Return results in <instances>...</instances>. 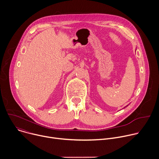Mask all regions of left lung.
Listing matches in <instances>:
<instances>
[{
	"label": "left lung",
	"instance_id": "1",
	"mask_svg": "<svg viewBox=\"0 0 159 159\" xmlns=\"http://www.w3.org/2000/svg\"><path fill=\"white\" fill-rule=\"evenodd\" d=\"M127 106H128V105H127ZM127 106H126V107H127ZM125 107H124V108H125Z\"/></svg>",
	"mask_w": 159,
	"mask_h": 159
}]
</instances>
